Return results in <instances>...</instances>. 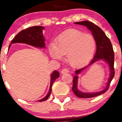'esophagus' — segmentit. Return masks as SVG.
Listing matches in <instances>:
<instances>
[{
	"mask_svg": "<svg viewBox=\"0 0 122 122\" xmlns=\"http://www.w3.org/2000/svg\"><path fill=\"white\" fill-rule=\"evenodd\" d=\"M68 72H69V70H68L67 68H64V69H63L61 71V74H64V73H68Z\"/></svg>",
	"mask_w": 122,
	"mask_h": 122,
	"instance_id": "1",
	"label": "esophagus"
}]
</instances>
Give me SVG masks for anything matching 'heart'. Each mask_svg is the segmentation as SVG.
Listing matches in <instances>:
<instances>
[{
	"mask_svg": "<svg viewBox=\"0 0 122 122\" xmlns=\"http://www.w3.org/2000/svg\"><path fill=\"white\" fill-rule=\"evenodd\" d=\"M96 42L92 35L78 30H69L60 35L56 43L49 46V53L53 59L61 60L62 56L74 68L84 66L94 54Z\"/></svg>",
	"mask_w": 122,
	"mask_h": 122,
	"instance_id": "b5f03b06",
	"label": "heart"
}]
</instances>
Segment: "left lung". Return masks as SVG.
<instances>
[{"mask_svg":"<svg viewBox=\"0 0 122 122\" xmlns=\"http://www.w3.org/2000/svg\"><path fill=\"white\" fill-rule=\"evenodd\" d=\"M75 24L86 26L88 28V29H89L92 33L93 36H94L95 40H96L97 45L96 53L92 61H91V62L90 63V64L88 66L76 70V74H79L81 72V71H82L83 69H86L87 66L101 59H103L106 61L109 66L111 74H110V77L109 80H108L107 86L104 90L99 92L94 93H87L81 92L78 91L77 88L78 76H74V79L73 80L72 91L73 93L79 98H89L95 97L103 94V93L106 92L108 91V89L109 88L110 83H111L112 80L113 79V78L114 76V51H113V46L109 39L105 34L104 31L99 26L96 25L94 23L89 21H79V22H76Z\"/></svg>","mask_w":122,"mask_h":122,"instance_id":"obj_1","label":"left lung"}]
</instances>
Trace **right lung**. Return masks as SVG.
I'll return each mask as SVG.
<instances>
[{"label": "right lung", "instance_id": "right-lung-1", "mask_svg": "<svg viewBox=\"0 0 122 122\" xmlns=\"http://www.w3.org/2000/svg\"><path fill=\"white\" fill-rule=\"evenodd\" d=\"M45 29L41 26H34L23 30L18 33L11 41V44L16 43H22L30 45L31 46L38 48H44V38L42 34V30ZM11 44L9 45V48ZM59 76V73L58 71H55L51 75V86L49 92L44 98L39 100V102H43L46 100L49 97L51 92V87L54 81Z\"/></svg>", "mask_w": 122, "mask_h": 122}]
</instances>
